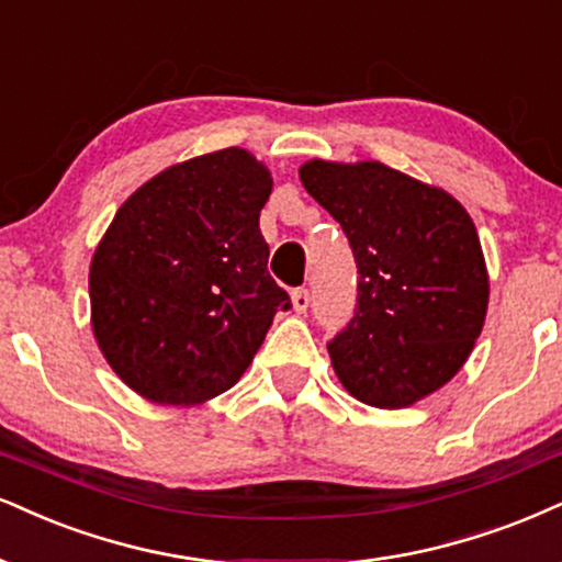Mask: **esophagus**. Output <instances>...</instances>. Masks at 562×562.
Listing matches in <instances>:
<instances>
[{"mask_svg":"<svg viewBox=\"0 0 562 562\" xmlns=\"http://www.w3.org/2000/svg\"><path fill=\"white\" fill-rule=\"evenodd\" d=\"M292 304H294L296 313H304V310L310 307V292H307V289H294Z\"/></svg>","mask_w":562,"mask_h":562,"instance_id":"esophagus-1","label":"esophagus"}]
</instances>
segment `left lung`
<instances>
[{"mask_svg":"<svg viewBox=\"0 0 562 562\" xmlns=\"http://www.w3.org/2000/svg\"><path fill=\"white\" fill-rule=\"evenodd\" d=\"M355 252L357 313L328 344L346 391L404 408L448 383L482 334L490 276L459 200L380 161L300 166Z\"/></svg>","mask_w":562,"mask_h":562,"instance_id":"8db88e82","label":"left lung"}]
</instances>
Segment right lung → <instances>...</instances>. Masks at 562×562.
<instances>
[{"label":"right lung","mask_w":562,"mask_h":562,"mask_svg":"<svg viewBox=\"0 0 562 562\" xmlns=\"http://www.w3.org/2000/svg\"><path fill=\"white\" fill-rule=\"evenodd\" d=\"M273 179L245 148L175 164L124 200L90 260V325L137 396L216 398L258 355L289 294L270 279L260 211Z\"/></svg>","instance_id":"1"}]
</instances>
